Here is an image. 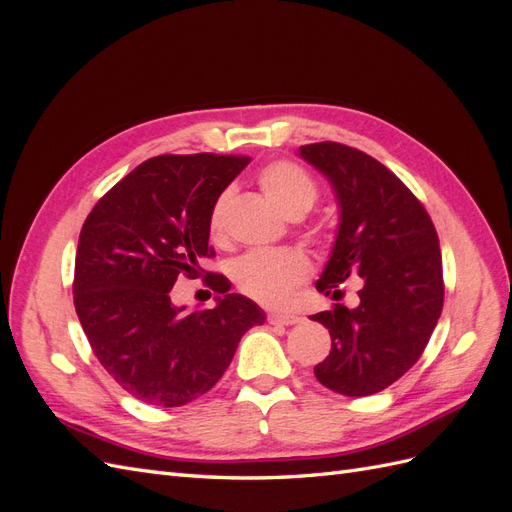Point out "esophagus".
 Returning a JSON list of instances; mask_svg holds the SVG:
<instances>
[{"instance_id":"esophagus-1","label":"esophagus","mask_w":512,"mask_h":512,"mask_svg":"<svg viewBox=\"0 0 512 512\" xmlns=\"http://www.w3.org/2000/svg\"><path fill=\"white\" fill-rule=\"evenodd\" d=\"M271 324H282V327H292V324H299L303 318L294 316V314H284V312H273L267 316Z\"/></svg>"}]
</instances>
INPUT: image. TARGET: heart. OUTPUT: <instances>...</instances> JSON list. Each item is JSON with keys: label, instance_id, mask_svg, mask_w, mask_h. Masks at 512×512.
I'll list each match as a JSON object with an SVG mask.
<instances>
[{"label": "heart", "instance_id": "1", "mask_svg": "<svg viewBox=\"0 0 512 512\" xmlns=\"http://www.w3.org/2000/svg\"><path fill=\"white\" fill-rule=\"evenodd\" d=\"M258 185L269 203L288 218H301L318 198L314 177L299 164L280 160L271 162L258 173ZM232 190H224L213 200L209 211V235L222 241L226 235V211ZM309 273V262L294 250L250 252L235 260L230 277L247 297L262 305H282L290 299Z\"/></svg>", "mask_w": 512, "mask_h": 512}]
</instances>
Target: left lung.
<instances>
[{"label": "left lung", "mask_w": 512, "mask_h": 512, "mask_svg": "<svg viewBox=\"0 0 512 512\" xmlns=\"http://www.w3.org/2000/svg\"><path fill=\"white\" fill-rule=\"evenodd\" d=\"M299 156L329 179L339 205L331 256L316 288L361 277V303L314 314L331 333V352L314 367L327 389L374 395L421 359L444 303L438 232L416 196L389 168L342 143L299 147Z\"/></svg>", "instance_id": "left-lung-1"}]
</instances>
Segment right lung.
<instances>
[{"instance_id":"add662e5","label":"right lung","mask_w":512,"mask_h":512,"mask_svg":"<svg viewBox=\"0 0 512 512\" xmlns=\"http://www.w3.org/2000/svg\"><path fill=\"white\" fill-rule=\"evenodd\" d=\"M250 164L243 156H158L108 190L83 224L74 307L91 350L121 389L151 406L177 408L218 382L247 329L265 312L220 273L213 309L170 301L179 275L198 277L213 256V200Z\"/></svg>"}]
</instances>
